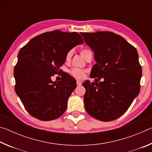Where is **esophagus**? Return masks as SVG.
Instances as JSON below:
<instances>
[{
	"mask_svg": "<svg viewBox=\"0 0 152 152\" xmlns=\"http://www.w3.org/2000/svg\"><path fill=\"white\" fill-rule=\"evenodd\" d=\"M76 84H77V85H78V86H80V85H81V84H82V82L80 80H77Z\"/></svg>",
	"mask_w": 152,
	"mask_h": 152,
	"instance_id": "1",
	"label": "esophagus"
}]
</instances>
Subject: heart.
Masks as SVG:
<instances>
[{"label":"heart","instance_id":"1","mask_svg":"<svg viewBox=\"0 0 152 152\" xmlns=\"http://www.w3.org/2000/svg\"><path fill=\"white\" fill-rule=\"evenodd\" d=\"M91 50H90V49L84 48V49H82V50H81L80 53L84 58H85L86 56L87 55V53L91 52ZM72 54V51H69V52L66 54V60H70V59L71 58ZM70 72L74 77H75V78H82L84 76V72L82 70H80V69L74 68V69H72V70H70Z\"/></svg>","mask_w":152,"mask_h":152}]
</instances>
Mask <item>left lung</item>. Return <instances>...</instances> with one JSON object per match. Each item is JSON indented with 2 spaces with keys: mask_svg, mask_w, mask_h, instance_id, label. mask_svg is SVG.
Returning <instances> with one entry per match:
<instances>
[{
  "mask_svg": "<svg viewBox=\"0 0 152 152\" xmlns=\"http://www.w3.org/2000/svg\"><path fill=\"white\" fill-rule=\"evenodd\" d=\"M94 52L96 64L92 78L104 80L82 84L86 88L84 107L102 121H110L127 111L140 91L142 70L136 49L119 35L109 31L81 33Z\"/></svg>",
  "mask_w": 152,
  "mask_h": 152,
  "instance_id": "left-lung-1",
  "label": "left lung"
}]
</instances>
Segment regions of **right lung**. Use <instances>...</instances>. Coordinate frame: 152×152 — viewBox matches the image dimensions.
<instances>
[{"instance_id": "right-lung-1", "label": "right lung", "mask_w": 152, "mask_h": 152, "mask_svg": "<svg viewBox=\"0 0 152 152\" xmlns=\"http://www.w3.org/2000/svg\"><path fill=\"white\" fill-rule=\"evenodd\" d=\"M83 42L78 33L55 30L36 36L20 49L14 68L15 88L33 117L46 121L65 112L76 87L75 79L68 74L59 82L51 78L60 72L69 51Z\"/></svg>"}]
</instances>
